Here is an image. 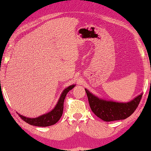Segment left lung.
<instances>
[{
	"label": "left lung",
	"mask_w": 151,
	"mask_h": 151,
	"mask_svg": "<svg viewBox=\"0 0 151 151\" xmlns=\"http://www.w3.org/2000/svg\"><path fill=\"white\" fill-rule=\"evenodd\" d=\"M91 109L99 118L105 122L124 119L133 114L141 100L142 93L129 102H117L99 98L84 88Z\"/></svg>",
	"instance_id": "1"
}]
</instances>
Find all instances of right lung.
<instances>
[{"instance_id": "obj_1", "label": "right lung", "mask_w": 151, "mask_h": 151, "mask_svg": "<svg viewBox=\"0 0 151 151\" xmlns=\"http://www.w3.org/2000/svg\"><path fill=\"white\" fill-rule=\"evenodd\" d=\"M75 86V84H72L63 91L55 106L52 109V111H49L48 113H45L44 115L36 117V118H29V117L22 116V115L20 114H18V115L27 123L31 125L36 126V127H45L55 124L60 119L62 115H63L64 101H65L67 93Z\"/></svg>"}]
</instances>
